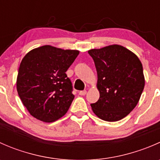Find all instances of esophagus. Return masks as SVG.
<instances>
[{"mask_svg":"<svg viewBox=\"0 0 160 160\" xmlns=\"http://www.w3.org/2000/svg\"><path fill=\"white\" fill-rule=\"evenodd\" d=\"M87 93V90H81V91L79 92V94L81 95V96H83V95H85Z\"/></svg>","mask_w":160,"mask_h":160,"instance_id":"obj_1","label":"esophagus"}]
</instances>
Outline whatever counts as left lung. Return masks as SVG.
Wrapping results in <instances>:
<instances>
[{"label": "left lung", "instance_id": "obj_1", "mask_svg": "<svg viewBox=\"0 0 160 160\" xmlns=\"http://www.w3.org/2000/svg\"><path fill=\"white\" fill-rule=\"evenodd\" d=\"M98 72L99 100L90 104L93 113L107 122L126 117L138 104L145 86L141 61L126 48L111 45L88 51Z\"/></svg>", "mask_w": 160, "mask_h": 160}]
</instances>
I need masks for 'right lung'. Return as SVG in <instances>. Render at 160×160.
<instances>
[{
  "instance_id": "1",
  "label": "right lung",
  "mask_w": 160,
  "mask_h": 160,
  "mask_svg": "<svg viewBox=\"0 0 160 160\" xmlns=\"http://www.w3.org/2000/svg\"><path fill=\"white\" fill-rule=\"evenodd\" d=\"M78 50L43 46L31 50L21 62L17 77L19 98L31 115L52 122L70 108L74 95L67 72Z\"/></svg>"
}]
</instances>
